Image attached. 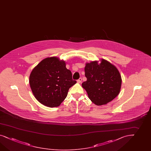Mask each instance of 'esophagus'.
Segmentation results:
<instances>
[{"label": "esophagus", "mask_w": 151, "mask_h": 151, "mask_svg": "<svg viewBox=\"0 0 151 151\" xmlns=\"http://www.w3.org/2000/svg\"><path fill=\"white\" fill-rule=\"evenodd\" d=\"M77 82H78V83H80L82 82V78H80L78 80Z\"/></svg>", "instance_id": "1"}]
</instances>
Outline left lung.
<instances>
[{
	"mask_svg": "<svg viewBox=\"0 0 151 151\" xmlns=\"http://www.w3.org/2000/svg\"><path fill=\"white\" fill-rule=\"evenodd\" d=\"M87 81L82 83L90 100L97 106L106 104L118 95L122 77L118 69L105 59L86 63Z\"/></svg>",
	"mask_w": 151,
	"mask_h": 151,
	"instance_id": "obj_1",
	"label": "left lung"
}]
</instances>
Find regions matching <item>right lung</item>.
Wrapping results in <instances>:
<instances>
[{
	"label": "right lung",
	"instance_id": "right-lung-1",
	"mask_svg": "<svg viewBox=\"0 0 151 151\" xmlns=\"http://www.w3.org/2000/svg\"><path fill=\"white\" fill-rule=\"evenodd\" d=\"M29 83L37 101L52 108L60 105L76 81L73 80L71 71L66 69L65 61L53 57L42 60L33 68Z\"/></svg>",
	"mask_w": 151,
	"mask_h": 151
}]
</instances>
